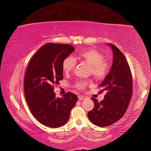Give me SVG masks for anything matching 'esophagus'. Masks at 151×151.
Segmentation results:
<instances>
[{"label": "esophagus", "instance_id": "esophagus-1", "mask_svg": "<svg viewBox=\"0 0 151 151\" xmlns=\"http://www.w3.org/2000/svg\"><path fill=\"white\" fill-rule=\"evenodd\" d=\"M78 99L80 101H82V100H84V99H86V96H83V95H78Z\"/></svg>", "mask_w": 151, "mask_h": 151}]
</instances>
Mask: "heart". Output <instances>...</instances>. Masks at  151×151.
<instances>
[{
	"label": "heart",
	"mask_w": 151,
	"mask_h": 151,
	"mask_svg": "<svg viewBox=\"0 0 151 151\" xmlns=\"http://www.w3.org/2000/svg\"><path fill=\"white\" fill-rule=\"evenodd\" d=\"M85 63L90 65V73L94 78L103 79L108 75L110 70V63L108 60L104 59L103 55L98 50L93 48L81 51L75 57H68L63 60L62 68L65 73H70L74 69L76 65V60ZM87 83L81 81L76 83L75 86L78 89H84Z\"/></svg>",
	"instance_id": "1"
}]
</instances>
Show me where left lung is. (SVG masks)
Segmentation results:
<instances>
[{
  "label": "left lung",
  "mask_w": 151,
  "mask_h": 151,
  "mask_svg": "<svg viewBox=\"0 0 151 151\" xmlns=\"http://www.w3.org/2000/svg\"><path fill=\"white\" fill-rule=\"evenodd\" d=\"M112 48L113 60L111 69L101 84V91H106L101 102L94 98V106L88 112L92 123L108 127L121 119L129 106L132 94V78L131 69L122 52L115 45L108 44Z\"/></svg>",
  "instance_id": "obj_1"
}]
</instances>
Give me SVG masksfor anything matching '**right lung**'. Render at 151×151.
Returning <instances> with one entry per match:
<instances>
[{
	"mask_svg": "<svg viewBox=\"0 0 151 151\" xmlns=\"http://www.w3.org/2000/svg\"><path fill=\"white\" fill-rule=\"evenodd\" d=\"M75 50L72 45L47 43L30 59L24 80V96L30 112L40 123L58 128L68 121L77 102L70 92L57 98L55 85L63 78L62 63Z\"/></svg>",
	"mask_w": 151,
	"mask_h": 151,
	"instance_id": "add662e5",
	"label": "right lung"
}]
</instances>
